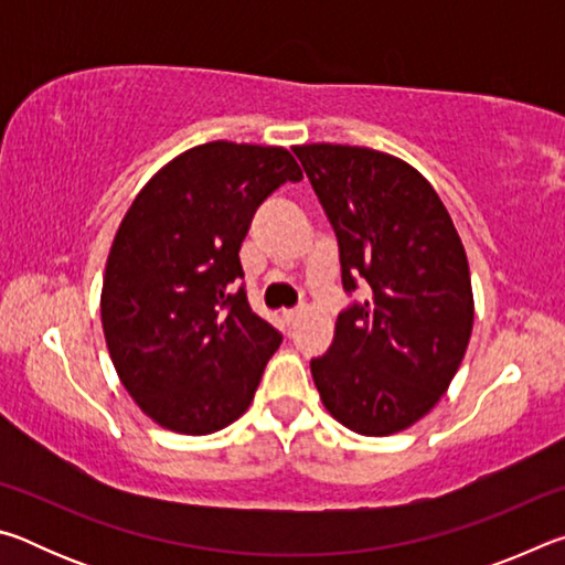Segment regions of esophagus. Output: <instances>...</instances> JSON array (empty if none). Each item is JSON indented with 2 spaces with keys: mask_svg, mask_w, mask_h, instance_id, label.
Here are the masks:
<instances>
[{
  "mask_svg": "<svg viewBox=\"0 0 565 565\" xmlns=\"http://www.w3.org/2000/svg\"><path fill=\"white\" fill-rule=\"evenodd\" d=\"M303 317V309H294V311H284V321L289 323V327H296L299 323V319Z\"/></svg>",
  "mask_w": 565,
  "mask_h": 565,
  "instance_id": "1",
  "label": "esophagus"
}]
</instances>
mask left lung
Segmentation results:
<instances>
[{
  "label": "left lung",
  "mask_w": 565,
  "mask_h": 565,
  "mask_svg": "<svg viewBox=\"0 0 565 565\" xmlns=\"http://www.w3.org/2000/svg\"><path fill=\"white\" fill-rule=\"evenodd\" d=\"M339 238L349 294L311 376L329 414L361 436L414 426L451 386L473 329L466 248L426 177L386 151L294 147Z\"/></svg>",
  "instance_id": "8db88e82"
}]
</instances>
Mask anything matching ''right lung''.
<instances>
[{
    "label": "right lung",
    "instance_id": "obj_1",
    "mask_svg": "<svg viewBox=\"0 0 565 565\" xmlns=\"http://www.w3.org/2000/svg\"><path fill=\"white\" fill-rule=\"evenodd\" d=\"M284 147L209 141L151 177L124 214L102 286L114 369L169 431H222L254 401L281 333L246 301L238 248L284 181H301Z\"/></svg>",
    "mask_w": 565,
    "mask_h": 565
}]
</instances>
